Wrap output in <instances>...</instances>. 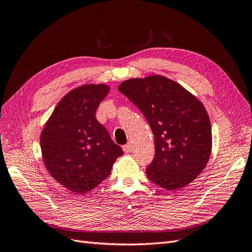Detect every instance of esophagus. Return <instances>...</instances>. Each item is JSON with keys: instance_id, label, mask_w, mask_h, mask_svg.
<instances>
[{"instance_id": "1", "label": "esophagus", "mask_w": 252, "mask_h": 252, "mask_svg": "<svg viewBox=\"0 0 252 252\" xmlns=\"http://www.w3.org/2000/svg\"><path fill=\"white\" fill-rule=\"evenodd\" d=\"M122 149H124L125 153H131L133 151V147H132V143H126V145H125L124 147H122Z\"/></svg>"}]
</instances>
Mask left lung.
Here are the masks:
<instances>
[{
  "mask_svg": "<svg viewBox=\"0 0 252 252\" xmlns=\"http://www.w3.org/2000/svg\"><path fill=\"white\" fill-rule=\"evenodd\" d=\"M118 90L145 115L153 132L155 157L147 168L148 178L168 191L192 183L207 166L212 150L204 104L160 75L128 79Z\"/></svg>",
  "mask_w": 252,
  "mask_h": 252,
  "instance_id": "left-lung-1",
  "label": "left lung"
}]
</instances>
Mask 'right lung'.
<instances>
[{
	"label": "right lung",
	"mask_w": 252,
	"mask_h": 252,
	"mask_svg": "<svg viewBox=\"0 0 252 252\" xmlns=\"http://www.w3.org/2000/svg\"><path fill=\"white\" fill-rule=\"evenodd\" d=\"M110 91L106 84H83L64 96L50 115L40 136L42 160L56 182L68 191H92L110 175L124 154L96 110Z\"/></svg>",
	"instance_id": "add662e5"
}]
</instances>
